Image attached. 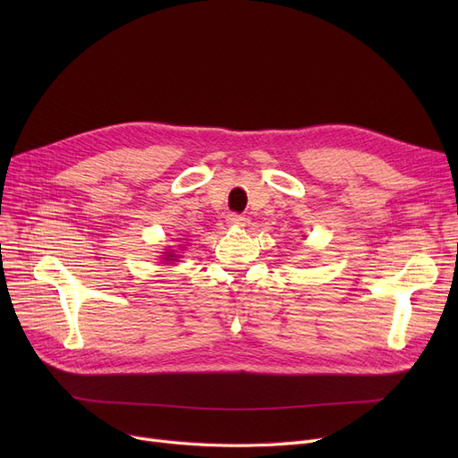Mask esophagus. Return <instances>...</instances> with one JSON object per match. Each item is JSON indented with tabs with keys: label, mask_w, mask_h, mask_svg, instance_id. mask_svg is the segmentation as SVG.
<instances>
[{
	"label": "esophagus",
	"mask_w": 458,
	"mask_h": 458,
	"mask_svg": "<svg viewBox=\"0 0 458 458\" xmlns=\"http://www.w3.org/2000/svg\"><path fill=\"white\" fill-rule=\"evenodd\" d=\"M227 224H231V225H244L246 224V217L244 216H241V214H229L227 216Z\"/></svg>",
	"instance_id": "esophagus-1"
}]
</instances>
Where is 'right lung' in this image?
Returning <instances> with one entry per match:
<instances>
[{"label":"right lung","mask_w":458,"mask_h":458,"mask_svg":"<svg viewBox=\"0 0 458 458\" xmlns=\"http://www.w3.org/2000/svg\"><path fill=\"white\" fill-rule=\"evenodd\" d=\"M175 256H172V254H168V258H165V261H170V259H174Z\"/></svg>","instance_id":"right-lung-1"}]
</instances>
